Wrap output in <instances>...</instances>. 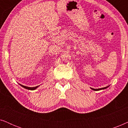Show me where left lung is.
<instances>
[{
    "label": "left lung",
    "instance_id": "1",
    "mask_svg": "<svg viewBox=\"0 0 128 128\" xmlns=\"http://www.w3.org/2000/svg\"><path fill=\"white\" fill-rule=\"evenodd\" d=\"M108 87H104V88H98V89H94V88H92V90H95V91H98V90H102V89H106Z\"/></svg>",
    "mask_w": 128,
    "mask_h": 128
}]
</instances>
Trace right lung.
Returning <instances> with one entry per match:
<instances>
[{
  "label": "right lung",
  "instance_id": "right-lung-1",
  "mask_svg": "<svg viewBox=\"0 0 128 128\" xmlns=\"http://www.w3.org/2000/svg\"><path fill=\"white\" fill-rule=\"evenodd\" d=\"M20 86H22V87H24V88H25L26 89H28V90H34L38 87V86H36V87H30L25 86H22V84H20Z\"/></svg>",
  "mask_w": 128,
  "mask_h": 128
}]
</instances>
